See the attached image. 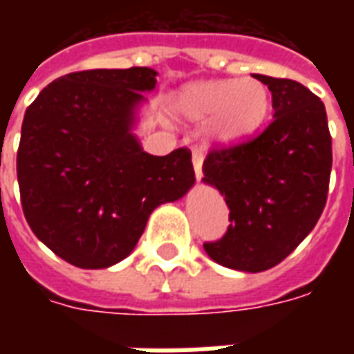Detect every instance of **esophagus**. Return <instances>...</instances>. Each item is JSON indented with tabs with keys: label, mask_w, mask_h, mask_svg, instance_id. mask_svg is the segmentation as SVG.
Segmentation results:
<instances>
[{
	"label": "esophagus",
	"mask_w": 354,
	"mask_h": 354,
	"mask_svg": "<svg viewBox=\"0 0 354 354\" xmlns=\"http://www.w3.org/2000/svg\"><path fill=\"white\" fill-rule=\"evenodd\" d=\"M193 170H195V178L201 180L203 178V153L201 151H193Z\"/></svg>",
	"instance_id": "1"
}]
</instances>
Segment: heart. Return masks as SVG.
I'll return each mask as SVG.
<instances>
[{
  "label": "heart",
  "mask_w": 354,
  "mask_h": 354,
  "mask_svg": "<svg viewBox=\"0 0 354 354\" xmlns=\"http://www.w3.org/2000/svg\"><path fill=\"white\" fill-rule=\"evenodd\" d=\"M174 113L184 121H206L205 136L233 144L252 134L269 111V93L260 80H208L185 85L174 96Z\"/></svg>",
  "instance_id": "b5f03b06"
}]
</instances>
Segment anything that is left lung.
<instances>
[{"label":"left lung","instance_id":"1","mask_svg":"<svg viewBox=\"0 0 354 354\" xmlns=\"http://www.w3.org/2000/svg\"><path fill=\"white\" fill-rule=\"evenodd\" d=\"M271 91L273 121L256 138L212 149L203 182L222 193L230 227L205 243L223 267L260 273L294 252L324 210L332 170V138L324 104L292 80L254 73Z\"/></svg>","mask_w":354,"mask_h":354}]
</instances>
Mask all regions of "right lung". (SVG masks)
<instances>
[{
	"label": "right lung",
	"mask_w": 354,
	"mask_h": 354,
	"mask_svg": "<svg viewBox=\"0 0 354 354\" xmlns=\"http://www.w3.org/2000/svg\"><path fill=\"white\" fill-rule=\"evenodd\" d=\"M155 85L151 68L73 72L26 109L17 153L22 210L35 237L72 266L124 260L155 208L195 184L189 149L149 155L132 132Z\"/></svg>",
	"instance_id": "add662e5"
}]
</instances>
